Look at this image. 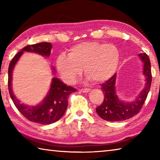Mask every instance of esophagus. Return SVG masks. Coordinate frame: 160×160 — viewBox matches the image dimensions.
Listing matches in <instances>:
<instances>
[{
	"mask_svg": "<svg viewBox=\"0 0 160 160\" xmlns=\"http://www.w3.org/2000/svg\"><path fill=\"white\" fill-rule=\"evenodd\" d=\"M80 91L82 92L83 93H88L90 91V90L88 88H85V89H81V90H80Z\"/></svg>",
	"mask_w": 160,
	"mask_h": 160,
	"instance_id": "esophagus-1",
	"label": "esophagus"
}]
</instances>
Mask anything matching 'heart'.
Returning <instances> with one entry per match:
<instances>
[{
    "instance_id": "b5f03b06",
    "label": "heart",
    "mask_w": 160,
    "mask_h": 160,
    "mask_svg": "<svg viewBox=\"0 0 160 160\" xmlns=\"http://www.w3.org/2000/svg\"><path fill=\"white\" fill-rule=\"evenodd\" d=\"M59 56L56 67L63 79L72 84L82 73L99 83L112 76L117 70L120 52L113 44L86 42L72 47L68 54Z\"/></svg>"
}]
</instances>
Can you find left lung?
<instances>
[{
	"instance_id": "left-lung-1",
	"label": "left lung",
	"mask_w": 160,
	"mask_h": 160,
	"mask_svg": "<svg viewBox=\"0 0 160 160\" xmlns=\"http://www.w3.org/2000/svg\"><path fill=\"white\" fill-rule=\"evenodd\" d=\"M138 56L143 63L142 72L145 78V85L134 101L126 102L118 98L116 94V73L104 83L102 84L104 93V102L97 107L96 112L100 117L106 121H121L127 120L136 115L141 109L150 91L152 82L150 61L145 53H140Z\"/></svg>"
}]
</instances>
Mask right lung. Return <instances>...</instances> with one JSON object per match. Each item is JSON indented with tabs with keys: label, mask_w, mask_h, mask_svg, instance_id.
I'll return each instance as SVG.
<instances>
[{
	"label": "right lung",
	"mask_w": 160,
	"mask_h": 160,
	"mask_svg": "<svg viewBox=\"0 0 160 160\" xmlns=\"http://www.w3.org/2000/svg\"><path fill=\"white\" fill-rule=\"evenodd\" d=\"M52 44L41 42L28 45L22 48L10 62L8 68V90L10 97L15 107L22 114L32 122L47 125L58 121L64 115L68 107V98L70 94L76 91L72 87L68 86L58 78H53L50 89L44 99L37 105L29 106L22 103L13 92L12 89V71L14 67L24 52L35 53L48 58L51 54ZM53 73L55 72L52 68Z\"/></svg>",
	"instance_id": "add662e5"
}]
</instances>
